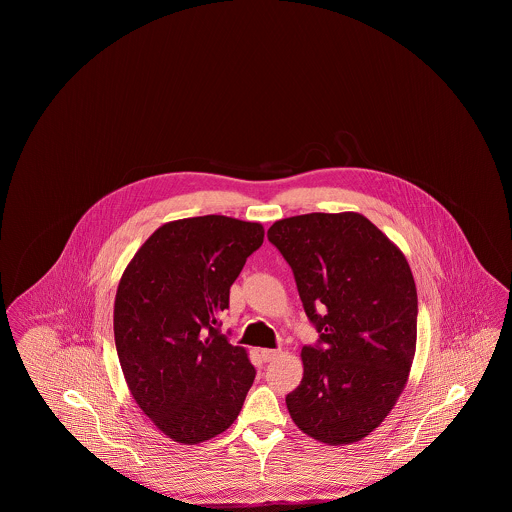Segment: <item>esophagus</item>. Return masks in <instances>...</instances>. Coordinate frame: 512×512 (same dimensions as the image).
Segmentation results:
<instances>
[{
    "label": "esophagus",
    "instance_id": "34e87169",
    "mask_svg": "<svg viewBox=\"0 0 512 512\" xmlns=\"http://www.w3.org/2000/svg\"><path fill=\"white\" fill-rule=\"evenodd\" d=\"M278 355H280V349H261V357H263L265 363L274 361Z\"/></svg>",
    "mask_w": 512,
    "mask_h": 512
}]
</instances>
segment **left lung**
Listing matches in <instances>:
<instances>
[{
	"mask_svg": "<svg viewBox=\"0 0 512 512\" xmlns=\"http://www.w3.org/2000/svg\"><path fill=\"white\" fill-rule=\"evenodd\" d=\"M268 240L290 263L320 345L303 347V380L288 393L295 426L347 445L374 432L405 390L418 299L403 251L361 213L276 220Z\"/></svg>",
	"mask_w": 512,
	"mask_h": 512,
	"instance_id": "obj_1",
	"label": "left lung"
}]
</instances>
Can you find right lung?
<instances>
[{
  "label": "right lung",
  "mask_w": 512,
  "mask_h": 512,
  "mask_svg": "<svg viewBox=\"0 0 512 512\" xmlns=\"http://www.w3.org/2000/svg\"><path fill=\"white\" fill-rule=\"evenodd\" d=\"M263 238V224L224 215L171 220L122 272L113 313L122 374L138 407L176 443L215 438L242 411L255 368L217 328Z\"/></svg>",
  "instance_id": "add662e5"
}]
</instances>
